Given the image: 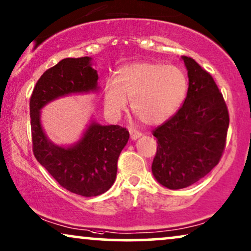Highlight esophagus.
Segmentation results:
<instances>
[{
    "label": "esophagus",
    "mask_w": 251,
    "mask_h": 251,
    "mask_svg": "<svg viewBox=\"0 0 251 251\" xmlns=\"http://www.w3.org/2000/svg\"><path fill=\"white\" fill-rule=\"evenodd\" d=\"M129 134H131V139L132 140H136V139H139V138H141L142 136V134L140 132H138V131H135V129H129Z\"/></svg>",
    "instance_id": "1"
}]
</instances>
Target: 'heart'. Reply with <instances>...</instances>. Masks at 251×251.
<instances>
[{
	"label": "heart",
	"mask_w": 251,
	"mask_h": 251,
	"mask_svg": "<svg viewBox=\"0 0 251 251\" xmlns=\"http://www.w3.org/2000/svg\"><path fill=\"white\" fill-rule=\"evenodd\" d=\"M188 80L181 69L162 63L136 62L122 66L104 88V108L118 118L127 108L145 125L155 126L172 117L185 100Z\"/></svg>",
	"instance_id": "obj_1"
}]
</instances>
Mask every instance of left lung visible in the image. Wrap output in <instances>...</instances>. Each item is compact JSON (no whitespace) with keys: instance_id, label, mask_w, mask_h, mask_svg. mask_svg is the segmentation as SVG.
<instances>
[{"instance_id":"obj_1","label":"left lung","mask_w":251,"mask_h":251,"mask_svg":"<svg viewBox=\"0 0 251 251\" xmlns=\"http://www.w3.org/2000/svg\"><path fill=\"white\" fill-rule=\"evenodd\" d=\"M181 59L189 81L185 102L152 132L158 146L151 171L169 189L198 182L218 164L229 125L226 103L210 73L193 58Z\"/></svg>"}]
</instances>
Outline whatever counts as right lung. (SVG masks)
I'll list each match as a JSON object with an SVG mask.
<instances>
[{
    "mask_svg": "<svg viewBox=\"0 0 251 251\" xmlns=\"http://www.w3.org/2000/svg\"><path fill=\"white\" fill-rule=\"evenodd\" d=\"M98 79L91 57L64 58L43 73L29 100L35 158L63 188L86 198L101 195L113 185L118 157L129 139L128 131L92 120L75 143L58 146L43 131L41 109L63 96L99 92Z\"/></svg>",
    "mask_w": 251,
    "mask_h": 251,
    "instance_id": "1",
    "label": "right lung"
}]
</instances>
